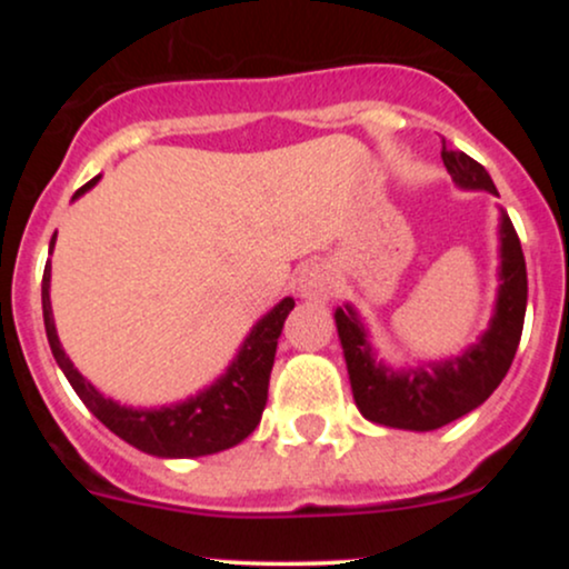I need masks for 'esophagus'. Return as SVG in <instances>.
<instances>
[{
  "label": "esophagus",
  "mask_w": 569,
  "mask_h": 569,
  "mask_svg": "<svg viewBox=\"0 0 569 569\" xmlns=\"http://www.w3.org/2000/svg\"><path fill=\"white\" fill-rule=\"evenodd\" d=\"M337 289L335 272L329 270L323 262H310L299 270L297 278V291L302 299H312V302H321L329 299Z\"/></svg>",
  "instance_id": "esophagus-1"
}]
</instances>
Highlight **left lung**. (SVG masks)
Listing matches in <instances>:
<instances>
[{
    "label": "left lung",
    "instance_id": "obj_1",
    "mask_svg": "<svg viewBox=\"0 0 569 569\" xmlns=\"http://www.w3.org/2000/svg\"><path fill=\"white\" fill-rule=\"evenodd\" d=\"M441 160L457 187L498 194L487 168L441 141ZM500 286L489 329L460 356L415 369H390L375 358L367 326L350 305L337 307L335 321L348 363L356 407L377 426L436 430L468 415L495 393L511 369L527 312V264L511 219L500 211Z\"/></svg>",
    "mask_w": 569,
    "mask_h": 569
}]
</instances>
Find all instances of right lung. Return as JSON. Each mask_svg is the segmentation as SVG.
Masks as SVG:
<instances>
[{
  "label": "right lung",
  "instance_id": "right-lung-1",
  "mask_svg": "<svg viewBox=\"0 0 569 569\" xmlns=\"http://www.w3.org/2000/svg\"><path fill=\"white\" fill-rule=\"evenodd\" d=\"M96 179L80 187L74 192V200L96 187ZM56 234L50 238V253H53ZM293 310V299L286 297L272 307L270 312L257 321L251 335L243 339L234 361L227 367L224 375L219 377L211 388L200 390L198 396L187 401L171 403L160 409H133L120 407L112 398L101 396L90 385L69 356L61 348L58 339L53 307H50V259L44 264L42 276V316L44 331H48L50 350H53L56 363L61 367L67 380L74 388V393L82 398L98 420L103 422L114 436L128 441L130 447L154 457H202L230 449L253 433V428L262 420V411L267 403V385H270V371L276 363L278 337L283 331L286 318Z\"/></svg>",
  "mask_w": 569,
  "mask_h": 569
}]
</instances>
